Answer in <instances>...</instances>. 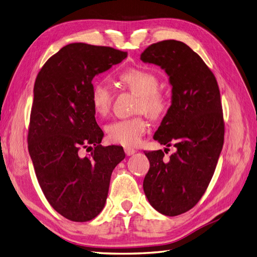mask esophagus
Segmentation results:
<instances>
[{
	"instance_id": "1",
	"label": "esophagus",
	"mask_w": 257,
	"mask_h": 257,
	"mask_svg": "<svg viewBox=\"0 0 257 257\" xmlns=\"http://www.w3.org/2000/svg\"><path fill=\"white\" fill-rule=\"evenodd\" d=\"M124 153H126L127 156H131L136 153V150L131 149V148H124Z\"/></svg>"
}]
</instances>
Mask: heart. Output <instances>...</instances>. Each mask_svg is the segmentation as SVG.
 I'll list each match as a JSON object with an SVG mask.
<instances>
[{
  "mask_svg": "<svg viewBox=\"0 0 257 257\" xmlns=\"http://www.w3.org/2000/svg\"><path fill=\"white\" fill-rule=\"evenodd\" d=\"M119 80L139 96L137 111H143L151 118H159L166 111V98L157 92L159 79L155 75L142 69L130 68L122 71ZM111 90L104 80L95 81L91 89V104L98 116L108 114ZM148 128L147 121L141 117L120 119L106 126L108 140L123 147H136L140 143Z\"/></svg>",
  "mask_w": 257,
  "mask_h": 257,
  "instance_id": "b5f03b06",
  "label": "heart"
}]
</instances>
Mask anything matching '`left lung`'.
Returning <instances> with one entry per match:
<instances>
[{"instance_id":"1","label":"left lung","mask_w":257,"mask_h":257,"mask_svg":"<svg viewBox=\"0 0 257 257\" xmlns=\"http://www.w3.org/2000/svg\"><path fill=\"white\" fill-rule=\"evenodd\" d=\"M140 60L169 77L172 105L153 139L176 148L168 162L162 150L146 152L150 169L143 190L157 212L177 216L200 201L218 162L225 134L219 88L206 64L183 42L154 43Z\"/></svg>"}]
</instances>
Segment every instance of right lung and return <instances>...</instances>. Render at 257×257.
Listing matches in <instances>:
<instances>
[{"label":"right lung","mask_w":257,"mask_h":257,"mask_svg":"<svg viewBox=\"0 0 257 257\" xmlns=\"http://www.w3.org/2000/svg\"><path fill=\"white\" fill-rule=\"evenodd\" d=\"M127 52L70 43L44 64L34 88L28 150L43 194L72 221L93 219L107 199L110 176L124 159L122 147H102L91 104L92 80L121 63ZM89 146V157L78 150Z\"/></svg>","instance_id":"1"}]
</instances>
